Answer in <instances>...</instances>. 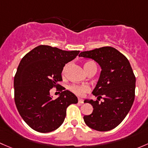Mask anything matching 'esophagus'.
<instances>
[{
    "instance_id": "esophagus-1",
    "label": "esophagus",
    "mask_w": 148,
    "mask_h": 148,
    "mask_svg": "<svg viewBox=\"0 0 148 148\" xmlns=\"http://www.w3.org/2000/svg\"><path fill=\"white\" fill-rule=\"evenodd\" d=\"M78 103H80V104H83V103H84V102H83V99L80 98V97H79V98H78Z\"/></svg>"
}]
</instances>
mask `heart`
Wrapping results in <instances>:
<instances>
[{
  "label": "heart",
  "instance_id": "1",
  "mask_svg": "<svg viewBox=\"0 0 148 148\" xmlns=\"http://www.w3.org/2000/svg\"><path fill=\"white\" fill-rule=\"evenodd\" d=\"M92 63V62H87L84 64V69L85 71H86L87 68L89 67V65H90ZM67 68H68V65H65L64 67L63 70V74H65V73L66 72ZM71 90L74 92V93L77 94V95H83L85 92H88L90 90V88L87 85H73L71 86Z\"/></svg>",
  "mask_w": 148,
  "mask_h": 148
}]
</instances>
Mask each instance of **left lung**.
Segmentation results:
<instances>
[{
  "mask_svg": "<svg viewBox=\"0 0 148 148\" xmlns=\"http://www.w3.org/2000/svg\"><path fill=\"white\" fill-rule=\"evenodd\" d=\"M79 57L92 59L101 68L98 81L92 92L97 100H85L93 108L90 115L83 117L85 124L97 131L112 130L124 120L135 99L136 80L130 62L112 47L81 52ZM101 98L103 101L100 102Z\"/></svg>",
  "mask_w": 148,
  "mask_h": 148,
  "instance_id": "left-lung-1",
  "label": "left lung"
}]
</instances>
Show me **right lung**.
<instances>
[{"label":"right lung","mask_w":148,"mask_h":148,"mask_svg":"<svg viewBox=\"0 0 148 148\" xmlns=\"http://www.w3.org/2000/svg\"><path fill=\"white\" fill-rule=\"evenodd\" d=\"M79 53L41 45L20 62L14 77L15 103L21 116L34 130L45 133L58 129L64 122L67 108L78 101L63 88L56 99L50 90L60 86L58 83L62 80L63 67Z\"/></svg>","instance_id":"obj_1"}]
</instances>
